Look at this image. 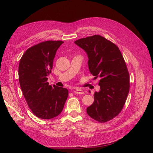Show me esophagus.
Instances as JSON below:
<instances>
[{"mask_svg": "<svg viewBox=\"0 0 153 153\" xmlns=\"http://www.w3.org/2000/svg\"><path fill=\"white\" fill-rule=\"evenodd\" d=\"M73 92L75 94H84V91H83L82 90L80 89H75L73 90Z\"/></svg>", "mask_w": 153, "mask_h": 153, "instance_id": "esophagus-1", "label": "esophagus"}]
</instances>
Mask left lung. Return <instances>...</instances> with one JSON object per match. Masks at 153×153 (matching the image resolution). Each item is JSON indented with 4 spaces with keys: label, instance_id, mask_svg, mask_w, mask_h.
I'll return each instance as SVG.
<instances>
[{
    "label": "left lung",
    "instance_id": "left-lung-1",
    "mask_svg": "<svg viewBox=\"0 0 153 153\" xmlns=\"http://www.w3.org/2000/svg\"><path fill=\"white\" fill-rule=\"evenodd\" d=\"M75 43L87 53L91 73L100 78V90L94 92V101L87 108V113L100 123L109 121L121 112L129 93L126 62L117 46L100 35L78 39Z\"/></svg>",
    "mask_w": 153,
    "mask_h": 153
}]
</instances>
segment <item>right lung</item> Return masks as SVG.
Segmentation results:
<instances>
[{"label": "right lung", "instance_id": "1", "mask_svg": "<svg viewBox=\"0 0 153 153\" xmlns=\"http://www.w3.org/2000/svg\"><path fill=\"white\" fill-rule=\"evenodd\" d=\"M62 41H47L27 49L18 67L19 82L27 105L36 117L50 119L63 110L68 96L66 88L47 82L53 59Z\"/></svg>", "mask_w": 153, "mask_h": 153}]
</instances>
